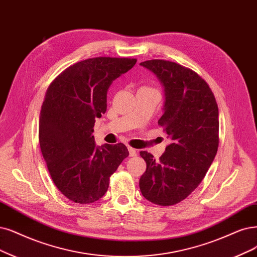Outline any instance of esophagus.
I'll return each mask as SVG.
<instances>
[{"mask_svg":"<svg viewBox=\"0 0 257 257\" xmlns=\"http://www.w3.org/2000/svg\"><path fill=\"white\" fill-rule=\"evenodd\" d=\"M128 150H129V156L130 157H137V155H138V150L137 149L132 148V147H129Z\"/></svg>","mask_w":257,"mask_h":257,"instance_id":"1","label":"esophagus"}]
</instances>
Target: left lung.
Returning a JSON list of instances; mask_svg holds the SVG:
<instances>
[{
    "label": "left lung",
    "mask_w": 257,
    "mask_h": 257,
    "mask_svg": "<svg viewBox=\"0 0 257 257\" xmlns=\"http://www.w3.org/2000/svg\"><path fill=\"white\" fill-rule=\"evenodd\" d=\"M141 65L163 83L164 114L158 123L172 142L159 160L141 151L146 172L140 189L150 202L174 205L195 191L214 161L219 145L218 106L210 85L195 71L162 59Z\"/></svg>",
    "instance_id": "obj_1"
}]
</instances>
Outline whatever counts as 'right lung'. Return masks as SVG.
<instances>
[{
  "instance_id": "obj_1",
  "label": "right lung",
  "mask_w": 257,
  "mask_h": 257,
  "mask_svg": "<svg viewBox=\"0 0 257 257\" xmlns=\"http://www.w3.org/2000/svg\"><path fill=\"white\" fill-rule=\"evenodd\" d=\"M136 63V58L85 59L66 68L46 90L39 119L41 153L56 187L75 203L100 199L129 156L122 143L96 147L92 134L95 119L107 110L110 84Z\"/></svg>"
}]
</instances>
